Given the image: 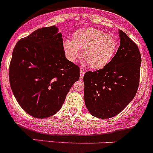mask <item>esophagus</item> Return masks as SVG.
I'll return each mask as SVG.
<instances>
[{
    "mask_svg": "<svg viewBox=\"0 0 153 153\" xmlns=\"http://www.w3.org/2000/svg\"><path fill=\"white\" fill-rule=\"evenodd\" d=\"M79 74H80V79H83V76L84 74H85V71H84L82 69H81L80 71H79Z\"/></svg>",
    "mask_w": 153,
    "mask_h": 153,
    "instance_id": "esophagus-1",
    "label": "esophagus"
}]
</instances>
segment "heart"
I'll return each instance as SVG.
<instances>
[{
	"instance_id": "obj_1",
	"label": "heart",
	"mask_w": 153,
	"mask_h": 153,
	"mask_svg": "<svg viewBox=\"0 0 153 153\" xmlns=\"http://www.w3.org/2000/svg\"><path fill=\"white\" fill-rule=\"evenodd\" d=\"M117 48L116 40L96 28H83L75 31L73 40H66L64 49L67 58L75 62L82 51L83 59L90 68L101 70L112 59Z\"/></svg>"
}]
</instances>
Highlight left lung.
Masks as SVG:
<instances>
[{
  "label": "left lung",
  "instance_id": "8db88e82",
  "mask_svg": "<svg viewBox=\"0 0 153 153\" xmlns=\"http://www.w3.org/2000/svg\"><path fill=\"white\" fill-rule=\"evenodd\" d=\"M120 46L102 69L88 71L83 76L84 101L92 116L111 118L134 99L140 81L141 55L137 45L118 31Z\"/></svg>",
  "mask_w": 153,
  "mask_h": 153
}]
</instances>
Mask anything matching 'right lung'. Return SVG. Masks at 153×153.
I'll return each instance as SVG.
<instances>
[{"label":"right lung","mask_w":153,"mask_h":153,"mask_svg":"<svg viewBox=\"0 0 153 153\" xmlns=\"http://www.w3.org/2000/svg\"><path fill=\"white\" fill-rule=\"evenodd\" d=\"M79 78V67L66 58L57 26L34 31L13 48L9 68L11 89L21 108L33 117L55 114Z\"/></svg>","instance_id":"right-lung-1"}]
</instances>
